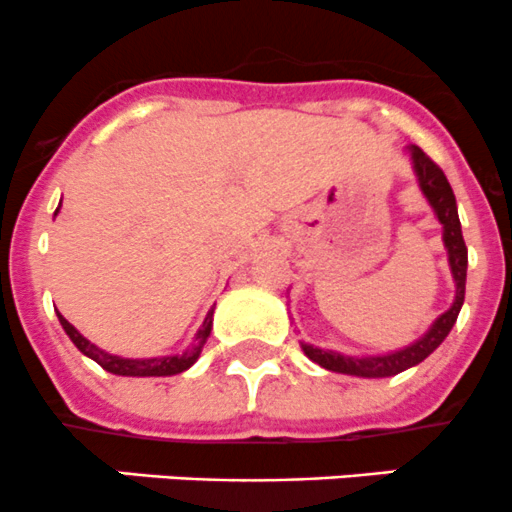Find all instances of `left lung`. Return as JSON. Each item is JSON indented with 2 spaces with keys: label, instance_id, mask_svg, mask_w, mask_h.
<instances>
[{
  "label": "left lung",
  "instance_id": "1",
  "mask_svg": "<svg viewBox=\"0 0 512 512\" xmlns=\"http://www.w3.org/2000/svg\"><path fill=\"white\" fill-rule=\"evenodd\" d=\"M411 160H414V173L418 178V188L426 195L428 205L436 213L438 223L443 225V245L448 252V265H451L453 282H456V299H453L451 307L436 319V322L428 327V332L421 339H416L409 347L399 349V352L379 354V356H347L332 352V349H319L312 344L302 342V352L319 364L322 369L337 371V374H349V376H364V379H384V376H396L401 371L411 369V366L421 364L428 354L436 352L441 347L443 339L448 337V332L456 324L458 312L463 307V299H466V270H468V247L463 242L461 232V220H458V208H456V195H453L451 183L446 180L443 170L433 163L426 153L418 146H411Z\"/></svg>",
  "mask_w": 512,
  "mask_h": 512
}]
</instances>
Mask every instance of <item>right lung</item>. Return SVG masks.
<instances>
[{
	"instance_id": "obj_1",
	"label": "right lung",
	"mask_w": 512,
	"mask_h": 512,
	"mask_svg": "<svg viewBox=\"0 0 512 512\" xmlns=\"http://www.w3.org/2000/svg\"><path fill=\"white\" fill-rule=\"evenodd\" d=\"M56 213H59V208H56ZM56 317H59L61 327H64V332L69 334V339L76 344V349H79L81 354H86L89 359H94L98 366H103V369L111 371V374H116V376H173V374H180V371L190 369V366L198 361L200 352H203V344L208 342V337H210V329H213V309H210L208 317H205V322H203V327H200L198 334H195V344L190 349H185L183 354L156 356V359H123V356L108 354V352H103V349H98L96 344H91L89 339H86L84 334H79V329H76L74 324L66 322L59 312H56Z\"/></svg>"
}]
</instances>
